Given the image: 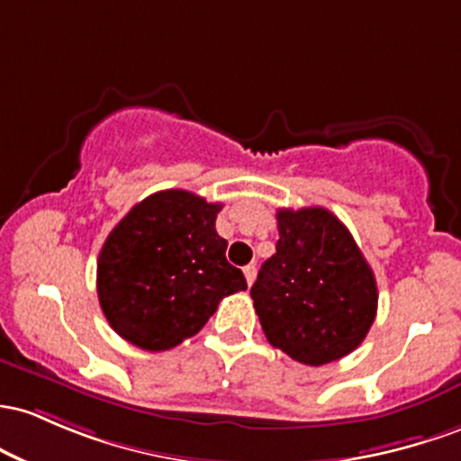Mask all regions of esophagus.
Returning a JSON list of instances; mask_svg holds the SVG:
<instances>
[{"mask_svg": "<svg viewBox=\"0 0 461 461\" xmlns=\"http://www.w3.org/2000/svg\"><path fill=\"white\" fill-rule=\"evenodd\" d=\"M244 276H246L248 285H252V283H255V276H257V267H255V263H250V266H246V267H244Z\"/></svg>", "mask_w": 461, "mask_h": 461, "instance_id": "esophagus-1", "label": "esophagus"}]
</instances>
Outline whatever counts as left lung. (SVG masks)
Listing matches in <instances>:
<instances>
[{
    "mask_svg": "<svg viewBox=\"0 0 461 461\" xmlns=\"http://www.w3.org/2000/svg\"><path fill=\"white\" fill-rule=\"evenodd\" d=\"M276 252L250 296L274 348L307 366L342 359L376 315V281L353 235L330 211L278 209Z\"/></svg>",
    "mask_w": 461,
    "mask_h": 461,
    "instance_id": "left-lung-1",
    "label": "left lung"
}]
</instances>
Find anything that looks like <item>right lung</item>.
Here are the masks:
<instances>
[{"instance_id": "obj_1", "label": "right lung", "mask_w": 461, "mask_h": 461, "mask_svg": "<svg viewBox=\"0 0 461 461\" xmlns=\"http://www.w3.org/2000/svg\"><path fill=\"white\" fill-rule=\"evenodd\" d=\"M221 204L185 189L148 195L111 230L97 258L108 324L143 350H169L204 327L224 296L248 287L215 230Z\"/></svg>"}]
</instances>
